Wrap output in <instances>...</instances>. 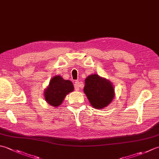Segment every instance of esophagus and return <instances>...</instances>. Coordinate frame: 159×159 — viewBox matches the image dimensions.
I'll use <instances>...</instances> for the list:
<instances>
[{
  "label": "esophagus",
  "mask_w": 159,
  "mask_h": 159,
  "mask_svg": "<svg viewBox=\"0 0 159 159\" xmlns=\"http://www.w3.org/2000/svg\"><path fill=\"white\" fill-rule=\"evenodd\" d=\"M80 82L79 81V80H77V81H75V83H74V88H75L76 90H79V87H80Z\"/></svg>",
  "instance_id": "esophagus-1"
}]
</instances>
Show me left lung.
<instances>
[{
  "instance_id": "obj_1",
  "label": "left lung",
  "mask_w": 159,
  "mask_h": 159,
  "mask_svg": "<svg viewBox=\"0 0 159 159\" xmlns=\"http://www.w3.org/2000/svg\"><path fill=\"white\" fill-rule=\"evenodd\" d=\"M84 92L93 107L103 108L110 103L114 96L112 85L107 80L98 74H92L86 78Z\"/></svg>"
}]
</instances>
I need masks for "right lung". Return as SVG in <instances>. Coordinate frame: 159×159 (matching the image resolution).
Returning a JSON list of instances; mask_svg holds the SVG:
<instances>
[{"instance_id":"1","label":"right lung","mask_w":159,"mask_h":159,"mask_svg":"<svg viewBox=\"0 0 159 159\" xmlns=\"http://www.w3.org/2000/svg\"><path fill=\"white\" fill-rule=\"evenodd\" d=\"M73 90V83L70 80L56 76L52 78L48 88L45 90V98L49 104L58 107L63 102L65 96Z\"/></svg>"}]
</instances>
